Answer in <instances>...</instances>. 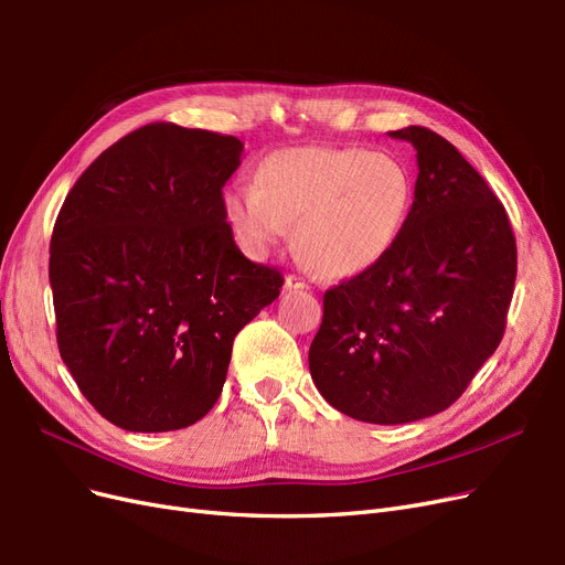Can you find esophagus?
I'll list each match as a JSON object with an SVG mask.
<instances>
[{
    "instance_id": "34e87169",
    "label": "esophagus",
    "mask_w": 565,
    "mask_h": 565,
    "mask_svg": "<svg viewBox=\"0 0 565 565\" xmlns=\"http://www.w3.org/2000/svg\"><path fill=\"white\" fill-rule=\"evenodd\" d=\"M285 289H287V292H301V289H309V282L292 273V276L285 278Z\"/></svg>"
}]
</instances>
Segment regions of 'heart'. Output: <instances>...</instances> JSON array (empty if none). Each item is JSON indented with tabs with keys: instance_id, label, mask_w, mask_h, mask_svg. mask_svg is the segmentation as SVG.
Returning <instances> with one entry per match:
<instances>
[{
	"instance_id": "1",
	"label": "heart",
	"mask_w": 565,
	"mask_h": 565,
	"mask_svg": "<svg viewBox=\"0 0 565 565\" xmlns=\"http://www.w3.org/2000/svg\"><path fill=\"white\" fill-rule=\"evenodd\" d=\"M413 195V174L388 152L299 146L266 156L254 183L231 185L224 214L252 254L282 243L297 224L306 264L320 276L353 278L396 247Z\"/></svg>"
}]
</instances>
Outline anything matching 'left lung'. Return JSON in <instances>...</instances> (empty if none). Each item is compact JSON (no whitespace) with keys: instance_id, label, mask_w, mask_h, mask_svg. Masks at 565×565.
<instances>
[{"instance_id":"left-lung-1","label":"left lung","mask_w":565,"mask_h":565,"mask_svg":"<svg viewBox=\"0 0 565 565\" xmlns=\"http://www.w3.org/2000/svg\"><path fill=\"white\" fill-rule=\"evenodd\" d=\"M417 150L415 202L384 259L322 297L311 377L339 413L405 424L450 407L500 347L516 280L504 204L426 127L388 131Z\"/></svg>"}]
</instances>
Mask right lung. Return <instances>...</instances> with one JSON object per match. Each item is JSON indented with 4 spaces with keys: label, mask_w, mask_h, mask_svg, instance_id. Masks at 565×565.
<instances>
[{
    "label": "right lung",
    "mask_w": 565,
    "mask_h": 565,
    "mask_svg": "<svg viewBox=\"0 0 565 565\" xmlns=\"http://www.w3.org/2000/svg\"><path fill=\"white\" fill-rule=\"evenodd\" d=\"M235 136L152 122L87 167L49 249L63 363L100 417L177 431L221 396L233 339L276 301L282 273L237 249L224 185Z\"/></svg>",
    "instance_id": "right-lung-1"
}]
</instances>
